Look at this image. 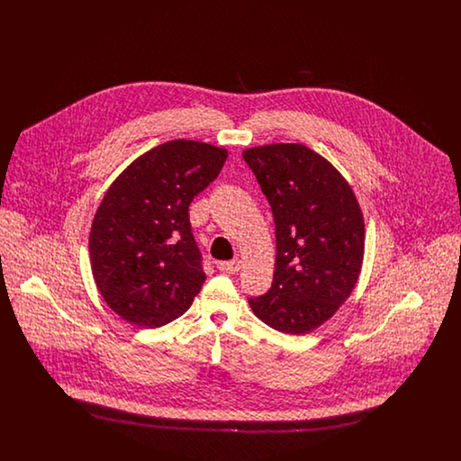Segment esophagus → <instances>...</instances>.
Here are the masks:
<instances>
[{"instance_id":"34e87169","label":"esophagus","mask_w":461,"mask_h":461,"mask_svg":"<svg viewBox=\"0 0 461 461\" xmlns=\"http://www.w3.org/2000/svg\"><path fill=\"white\" fill-rule=\"evenodd\" d=\"M222 273H239L241 267L240 259H231V261H224V263L218 264Z\"/></svg>"}]
</instances>
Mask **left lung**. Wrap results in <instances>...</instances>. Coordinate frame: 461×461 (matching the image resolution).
I'll use <instances>...</instances> for the list:
<instances>
[{"mask_svg": "<svg viewBox=\"0 0 461 461\" xmlns=\"http://www.w3.org/2000/svg\"><path fill=\"white\" fill-rule=\"evenodd\" d=\"M275 220L271 288L250 297L267 327L303 335L330 320L351 295L365 254V221L349 183L301 143L243 152Z\"/></svg>", "mask_w": 461, "mask_h": 461, "instance_id": "left-lung-1", "label": "left lung"}]
</instances>
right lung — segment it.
Segmentation results:
<instances>
[{
  "instance_id": "add662e5",
  "label": "right lung",
  "mask_w": 461,
  "mask_h": 461,
  "mask_svg": "<svg viewBox=\"0 0 461 461\" xmlns=\"http://www.w3.org/2000/svg\"><path fill=\"white\" fill-rule=\"evenodd\" d=\"M228 152L173 140L140 155L110 185L89 233L93 278L122 320L157 329L192 306L205 282L188 207Z\"/></svg>"
}]
</instances>
